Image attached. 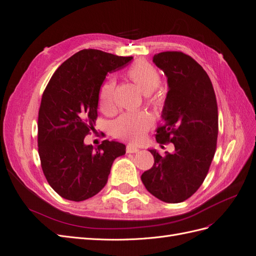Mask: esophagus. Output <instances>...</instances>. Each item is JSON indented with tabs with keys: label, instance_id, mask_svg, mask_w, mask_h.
<instances>
[{
	"label": "esophagus",
	"instance_id": "esophagus-1",
	"mask_svg": "<svg viewBox=\"0 0 256 256\" xmlns=\"http://www.w3.org/2000/svg\"><path fill=\"white\" fill-rule=\"evenodd\" d=\"M138 150H138L136 146H134V145H131V144H128L127 147H126V152H129V154H136Z\"/></svg>",
	"mask_w": 256,
	"mask_h": 256
}]
</instances>
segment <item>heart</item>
<instances>
[{
  "instance_id": "obj_1",
  "label": "heart",
  "mask_w": 256,
  "mask_h": 256,
  "mask_svg": "<svg viewBox=\"0 0 256 256\" xmlns=\"http://www.w3.org/2000/svg\"><path fill=\"white\" fill-rule=\"evenodd\" d=\"M127 74L143 94L150 95L160 84V74L154 66L143 60H138L128 68ZM115 80H108L99 92V106L104 112L110 113L114 110ZM157 102V98H152ZM152 124V118L147 112H129L120 115L113 122L112 131L116 138L131 142H138L143 138L145 131Z\"/></svg>"
}]
</instances>
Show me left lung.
Segmentation results:
<instances>
[{"mask_svg":"<svg viewBox=\"0 0 256 256\" xmlns=\"http://www.w3.org/2000/svg\"><path fill=\"white\" fill-rule=\"evenodd\" d=\"M152 62L164 72L168 90L162 109L158 143H173L166 156L150 150L152 168L141 180L150 193L166 203H180L203 184L216 152L218 106L212 84L198 63L182 52L154 54Z\"/></svg>","mask_w":256,"mask_h":256,"instance_id":"8db88e82","label":"left lung"}]
</instances>
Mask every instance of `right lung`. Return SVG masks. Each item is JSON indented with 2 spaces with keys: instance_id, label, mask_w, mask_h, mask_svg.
Segmentation results:
<instances>
[{
  "instance_id": "obj_1",
  "label": "right lung",
  "mask_w": 256,
  "mask_h": 256,
  "mask_svg": "<svg viewBox=\"0 0 256 256\" xmlns=\"http://www.w3.org/2000/svg\"><path fill=\"white\" fill-rule=\"evenodd\" d=\"M131 60L84 49L51 76L38 112V154L46 178L62 198L80 202L96 196L108 182L113 161L126 154L122 143L104 140L95 148L84 138L94 128L106 76Z\"/></svg>"
}]
</instances>
